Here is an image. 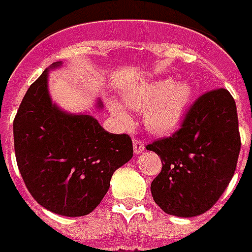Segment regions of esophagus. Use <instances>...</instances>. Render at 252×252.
<instances>
[{"label":"esophagus","instance_id":"1","mask_svg":"<svg viewBox=\"0 0 252 252\" xmlns=\"http://www.w3.org/2000/svg\"><path fill=\"white\" fill-rule=\"evenodd\" d=\"M145 150V146L142 144L141 140H138V138H133V152L134 154H140L142 153Z\"/></svg>","mask_w":252,"mask_h":252}]
</instances>
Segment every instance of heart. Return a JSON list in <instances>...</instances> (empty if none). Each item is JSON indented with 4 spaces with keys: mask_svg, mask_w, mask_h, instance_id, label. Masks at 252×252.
Instances as JSON below:
<instances>
[{
    "mask_svg": "<svg viewBox=\"0 0 252 252\" xmlns=\"http://www.w3.org/2000/svg\"><path fill=\"white\" fill-rule=\"evenodd\" d=\"M192 100V87L186 81L172 82L170 78L149 81L124 93L126 106L144 111L146 128L157 134H167L182 124ZM111 112L123 123L129 124L128 111L118 102L110 103Z\"/></svg>",
    "mask_w": 252,
    "mask_h": 252,
    "instance_id": "heart-1",
    "label": "heart"
}]
</instances>
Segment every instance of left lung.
I'll return each mask as SVG.
<instances>
[{
    "mask_svg": "<svg viewBox=\"0 0 252 252\" xmlns=\"http://www.w3.org/2000/svg\"><path fill=\"white\" fill-rule=\"evenodd\" d=\"M161 157L152 182L154 201L165 213L193 217L211 209L234 175L241 136L234 98L226 89L203 94L171 137L146 145Z\"/></svg>",
    "mask_w": 252,
    "mask_h": 252,
    "instance_id": "1",
    "label": "left lung"
}]
</instances>
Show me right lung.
<instances>
[{
	"label": "right lung",
	"instance_id": "obj_1",
	"mask_svg": "<svg viewBox=\"0 0 252 252\" xmlns=\"http://www.w3.org/2000/svg\"><path fill=\"white\" fill-rule=\"evenodd\" d=\"M48 69L29 87L14 119L18 168L41 207L66 217L86 216L107 193L115 170L132 158L133 145L128 134L107 132L91 115L53 104Z\"/></svg>",
	"mask_w": 252,
	"mask_h": 252
}]
</instances>
